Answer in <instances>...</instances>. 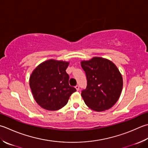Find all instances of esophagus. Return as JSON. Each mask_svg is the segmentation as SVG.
Instances as JSON below:
<instances>
[{
	"label": "esophagus",
	"instance_id": "1",
	"mask_svg": "<svg viewBox=\"0 0 148 148\" xmlns=\"http://www.w3.org/2000/svg\"><path fill=\"white\" fill-rule=\"evenodd\" d=\"M75 88H76V89L77 90V91L79 90V85H76V86H75Z\"/></svg>",
	"mask_w": 148,
	"mask_h": 148
}]
</instances>
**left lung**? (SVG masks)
Here are the masks:
<instances>
[{
    "label": "left lung",
    "instance_id": "left-lung-1",
    "mask_svg": "<svg viewBox=\"0 0 148 148\" xmlns=\"http://www.w3.org/2000/svg\"><path fill=\"white\" fill-rule=\"evenodd\" d=\"M81 65L87 80L86 88L82 91L86 105L96 112L110 108L119 98L123 85L117 66L111 61L99 57L83 61Z\"/></svg>",
    "mask_w": 148,
    "mask_h": 148
}]
</instances>
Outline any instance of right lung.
I'll use <instances>...</instances> for the list:
<instances>
[{
	"label": "right lung",
	"instance_id": "add662e5",
	"mask_svg": "<svg viewBox=\"0 0 148 148\" xmlns=\"http://www.w3.org/2000/svg\"><path fill=\"white\" fill-rule=\"evenodd\" d=\"M69 62L49 60L32 72L29 86L36 103L47 110H58L66 105L76 89L69 85L66 72Z\"/></svg>",
	"mask_w": 148,
	"mask_h": 148
}]
</instances>
